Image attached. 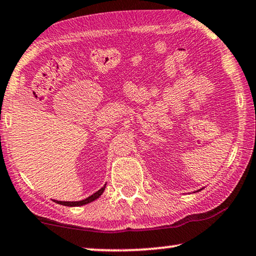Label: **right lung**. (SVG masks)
I'll return each instance as SVG.
<instances>
[{"mask_svg": "<svg viewBox=\"0 0 256 256\" xmlns=\"http://www.w3.org/2000/svg\"><path fill=\"white\" fill-rule=\"evenodd\" d=\"M104 188H106V185L104 186V188H100L98 190V192H95L94 194H92L90 196H88V198H86L85 200H82V201H56L55 200V202L56 204H63V206H68V207H78V206H82V204H90V202H92V201H94V200H96L98 196H101L102 193H104Z\"/></svg>", "mask_w": 256, "mask_h": 256, "instance_id": "add662e5", "label": "right lung"}]
</instances>
